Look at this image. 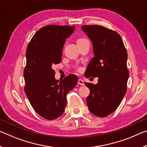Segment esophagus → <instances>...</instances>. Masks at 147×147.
I'll use <instances>...</instances> for the list:
<instances>
[{"instance_id":"34e87169","label":"esophagus","mask_w":147,"mask_h":147,"mask_svg":"<svg viewBox=\"0 0 147 147\" xmlns=\"http://www.w3.org/2000/svg\"><path fill=\"white\" fill-rule=\"evenodd\" d=\"M78 84H79V85L84 86V82L82 79H78Z\"/></svg>"}]
</instances>
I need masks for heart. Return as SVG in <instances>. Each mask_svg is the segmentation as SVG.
<instances>
[{"label": "heart", "instance_id": "b5f03b06", "mask_svg": "<svg viewBox=\"0 0 147 147\" xmlns=\"http://www.w3.org/2000/svg\"><path fill=\"white\" fill-rule=\"evenodd\" d=\"M86 41H88V40H87V39H85V38H78V39H76V43H77V45H78V46L80 44L84 43V42H85ZM76 71H77V72H80V71H81V69H80V68H78V69H76Z\"/></svg>", "mask_w": 147, "mask_h": 147}]
</instances>
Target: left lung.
Instances as JSON below:
<instances>
[{
	"label": "left lung",
	"mask_w": 147,
	"mask_h": 147,
	"mask_svg": "<svg viewBox=\"0 0 147 147\" xmlns=\"http://www.w3.org/2000/svg\"><path fill=\"white\" fill-rule=\"evenodd\" d=\"M92 41L94 56L87 67L89 77H98V83H85L90 93L87 104L93 115L104 117L120 105L127 90L128 54L117 32L100 25H83Z\"/></svg>",
	"instance_id": "1"
}]
</instances>
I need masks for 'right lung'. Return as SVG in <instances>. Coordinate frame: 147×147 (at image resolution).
<instances>
[{
	"mask_svg": "<svg viewBox=\"0 0 147 147\" xmlns=\"http://www.w3.org/2000/svg\"><path fill=\"white\" fill-rule=\"evenodd\" d=\"M74 29V26H45L36 32L27 47L24 92L34 110L47 120L63 114L67 94L78 82L74 74L59 82L54 78L53 69L61 62L65 39Z\"/></svg>",
	"mask_w": 147,
	"mask_h": 147,
	"instance_id": "obj_1",
	"label": "right lung"
}]
</instances>
